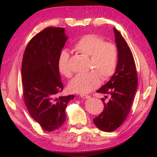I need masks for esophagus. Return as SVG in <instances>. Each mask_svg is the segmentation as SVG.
<instances>
[{"mask_svg": "<svg viewBox=\"0 0 157 157\" xmlns=\"http://www.w3.org/2000/svg\"><path fill=\"white\" fill-rule=\"evenodd\" d=\"M80 97H81V98H84V99H87L90 97L89 95H87V94H80Z\"/></svg>", "mask_w": 157, "mask_h": 157, "instance_id": "obj_1", "label": "esophagus"}]
</instances>
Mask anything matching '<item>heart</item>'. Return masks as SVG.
<instances>
[{"label":"heart","instance_id":"1","mask_svg":"<svg viewBox=\"0 0 157 157\" xmlns=\"http://www.w3.org/2000/svg\"><path fill=\"white\" fill-rule=\"evenodd\" d=\"M77 52L89 57V70L85 75H76L70 81L68 87L73 92L85 94L96 89L100 80H107L114 74L118 61V49L115 44L104 42L102 37L94 35H85L75 44ZM69 54L61 52L57 61L59 71L66 77L72 75L68 65Z\"/></svg>","mask_w":157,"mask_h":157}]
</instances>
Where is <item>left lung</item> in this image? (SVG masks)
<instances>
[{
	"label": "left lung",
	"instance_id": "left-lung-1",
	"mask_svg": "<svg viewBox=\"0 0 157 157\" xmlns=\"http://www.w3.org/2000/svg\"><path fill=\"white\" fill-rule=\"evenodd\" d=\"M115 42L118 49V62L116 71L110 80L97 92L105 94L102 98L104 109L93 120L98 128L111 132L123 123L130 112L138 84L136 65L132 52L120 32L113 28ZM110 96L106 104L105 100Z\"/></svg>",
	"mask_w": 157,
	"mask_h": 157
}]
</instances>
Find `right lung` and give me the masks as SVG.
<instances>
[{
	"label": "right lung",
	"instance_id": "1",
	"mask_svg": "<svg viewBox=\"0 0 157 157\" xmlns=\"http://www.w3.org/2000/svg\"><path fill=\"white\" fill-rule=\"evenodd\" d=\"M68 37L65 29L48 27L29 42L21 66L23 94L29 113L46 131L66 121V108L74 95L58 97L63 89L57 61Z\"/></svg>",
	"mask_w": 157,
	"mask_h": 157
}]
</instances>
